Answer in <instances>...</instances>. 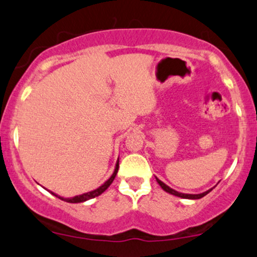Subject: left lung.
I'll use <instances>...</instances> for the list:
<instances>
[{"label": "left lung", "mask_w": 257, "mask_h": 257, "mask_svg": "<svg viewBox=\"0 0 257 257\" xmlns=\"http://www.w3.org/2000/svg\"><path fill=\"white\" fill-rule=\"evenodd\" d=\"M157 179V182H158V184L162 186V189L164 190V191H166V192H169V194H171V195H173V196H177V197H181V198H186V199H199V198H202V197H204L205 195H208L210 191H211L212 189H215V186L214 188H211V189H209V190H206V191H204V192H202V194H197V195H194V194H183V192H178V191H176V190H173V189H171L170 188V186H168L165 184V183H163L161 179H158V178H156Z\"/></svg>", "instance_id": "8db88e82"}]
</instances>
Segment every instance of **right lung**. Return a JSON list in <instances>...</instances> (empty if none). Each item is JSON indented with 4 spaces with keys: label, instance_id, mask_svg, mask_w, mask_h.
<instances>
[{
    "label": "right lung",
    "instance_id": "obj_1",
    "mask_svg": "<svg viewBox=\"0 0 257 257\" xmlns=\"http://www.w3.org/2000/svg\"><path fill=\"white\" fill-rule=\"evenodd\" d=\"M118 169H119V158H118V161H116L115 169H114V171H113V173H112V176H111V177H109V178L107 179V181H106V182L104 183V184H102V185H100L98 189H95V190H92V191H88V192H86V194H82V195L74 196V197H68V198H66V197H62V196H59V195L54 194V192L49 191V190H48V191L51 192L52 195H54L55 197H58V198H60V199H62V201H65V202H67V203H81V202H86V201H88V199H91V198L98 197L99 195H101L102 192H104L105 190L107 189L108 186L112 184V182L114 181V178H115L116 173H118Z\"/></svg>",
    "mask_w": 257,
    "mask_h": 257
}]
</instances>
